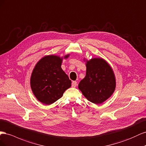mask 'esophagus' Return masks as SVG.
Returning <instances> with one entry per match:
<instances>
[{
    "instance_id": "34e87169",
    "label": "esophagus",
    "mask_w": 146,
    "mask_h": 146,
    "mask_svg": "<svg viewBox=\"0 0 146 146\" xmlns=\"http://www.w3.org/2000/svg\"><path fill=\"white\" fill-rule=\"evenodd\" d=\"M77 86V82L76 81H73L72 83V87H75Z\"/></svg>"
}]
</instances>
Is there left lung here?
I'll return each instance as SVG.
<instances>
[{"instance_id": "left-lung-1", "label": "left lung", "mask_w": 146, "mask_h": 146, "mask_svg": "<svg viewBox=\"0 0 146 146\" xmlns=\"http://www.w3.org/2000/svg\"><path fill=\"white\" fill-rule=\"evenodd\" d=\"M86 62V75L80 81L78 88L90 102L102 103L115 90V78L113 70L102 58H93Z\"/></svg>"}]
</instances>
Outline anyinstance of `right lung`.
Instances as JSON below:
<instances>
[{
	"mask_svg": "<svg viewBox=\"0 0 146 146\" xmlns=\"http://www.w3.org/2000/svg\"><path fill=\"white\" fill-rule=\"evenodd\" d=\"M69 54L64 56V59ZM63 57L50 55L41 59L33 70L31 87L37 100L45 105H51L60 98L71 87L72 81L61 68Z\"/></svg>",
	"mask_w": 146,
	"mask_h": 146,
	"instance_id": "right-lung-1",
	"label": "right lung"
}]
</instances>
